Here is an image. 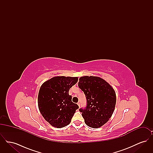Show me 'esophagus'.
I'll return each instance as SVG.
<instances>
[{
  "label": "esophagus",
  "mask_w": 153,
  "mask_h": 153,
  "mask_svg": "<svg viewBox=\"0 0 153 153\" xmlns=\"http://www.w3.org/2000/svg\"><path fill=\"white\" fill-rule=\"evenodd\" d=\"M77 104H78V105H79V107H80V102H77Z\"/></svg>",
  "instance_id": "34e87169"
}]
</instances>
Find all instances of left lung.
Returning a JSON list of instances; mask_svg holds the SVG:
<instances>
[{"label": "left lung", "instance_id": "obj_1", "mask_svg": "<svg viewBox=\"0 0 153 153\" xmlns=\"http://www.w3.org/2000/svg\"><path fill=\"white\" fill-rule=\"evenodd\" d=\"M78 86L85 95L87 106L80 112L88 126L97 128L106 123L115 107V92L109 84L99 77L83 76Z\"/></svg>", "mask_w": 153, "mask_h": 153}]
</instances>
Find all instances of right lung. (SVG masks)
Instances as JSON below:
<instances>
[{"instance_id":"add662e5","label":"right lung","mask_w":153,"mask_h":153,"mask_svg":"<svg viewBox=\"0 0 153 153\" xmlns=\"http://www.w3.org/2000/svg\"><path fill=\"white\" fill-rule=\"evenodd\" d=\"M78 77L57 76L45 81L40 88L38 104L44 119L52 126L62 128L71 123L79 105L69 95Z\"/></svg>"}]
</instances>
